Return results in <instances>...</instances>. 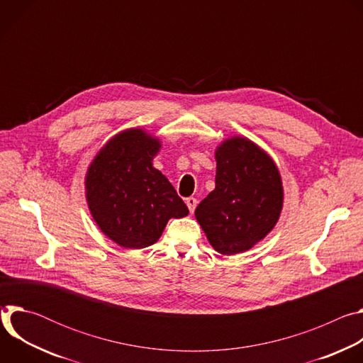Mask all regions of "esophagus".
I'll return each mask as SVG.
<instances>
[{
    "mask_svg": "<svg viewBox=\"0 0 363 363\" xmlns=\"http://www.w3.org/2000/svg\"><path fill=\"white\" fill-rule=\"evenodd\" d=\"M186 205H188V210H189V213L192 214V213L195 211V206H196V199H195L194 196H191V198H186Z\"/></svg>",
    "mask_w": 363,
    "mask_h": 363,
    "instance_id": "esophagus-1",
    "label": "esophagus"
}]
</instances>
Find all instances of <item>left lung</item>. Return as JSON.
<instances>
[{
  "label": "left lung",
  "mask_w": 363,
  "mask_h": 363,
  "mask_svg": "<svg viewBox=\"0 0 363 363\" xmlns=\"http://www.w3.org/2000/svg\"><path fill=\"white\" fill-rule=\"evenodd\" d=\"M216 161V189L196 206L195 217L214 250L233 255L250 250L276 225L283 208L281 178L269 155L245 138L224 140Z\"/></svg>",
  "instance_id": "obj_1"
}]
</instances>
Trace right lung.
I'll return each instance as SVG.
<instances>
[{
	"instance_id": "right-lung-1",
	"label": "right lung",
	"mask_w": 363,
	"mask_h": 363,
	"mask_svg": "<svg viewBox=\"0 0 363 363\" xmlns=\"http://www.w3.org/2000/svg\"><path fill=\"white\" fill-rule=\"evenodd\" d=\"M161 142L142 129H128L103 146L86 174L89 210L111 240L125 248L157 242L171 218L188 208L171 182L152 167Z\"/></svg>"
}]
</instances>
